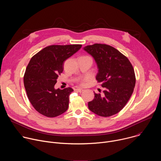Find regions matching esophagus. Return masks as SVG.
<instances>
[{
	"label": "esophagus",
	"instance_id": "34e87169",
	"mask_svg": "<svg viewBox=\"0 0 161 161\" xmlns=\"http://www.w3.org/2000/svg\"><path fill=\"white\" fill-rule=\"evenodd\" d=\"M83 90L81 89V88H76V91L79 92H82Z\"/></svg>",
	"mask_w": 161,
	"mask_h": 161
}]
</instances>
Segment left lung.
Listing matches in <instances>:
<instances>
[{"label": "left lung", "mask_w": 161, "mask_h": 161, "mask_svg": "<svg viewBox=\"0 0 161 161\" xmlns=\"http://www.w3.org/2000/svg\"><path fill=\"white\" fill-rule=\"evenodd\" d=\"M83 50L94 58L98 69L96 80L104 88L103 96L94 93V99L88 103L89 109L104 117L117 114L125 106L134 91L136 77L132 64L109 45L94 44Z\"/></svg>", "instance_id": "obj_1"}]
</instances>
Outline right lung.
I'll return each instance as SVG.
<instances>
[{
  "label": "right lung",
  "mask_w": 161,
  "mask_h": 161,
  "mask_svg": "<svg viewBox=\"0 0 161 161\" xmlns=\"http://www.w3.org/2000/svg\"><path fill=\"white\" fill-rule=\"evenodd\" d=\"M82 47L81 44L52 45L43 48L31 59L24 77L28 98L39 113L55 117L65 112L73 89L55 88L64 62Z\"/></svg>",
  "instance_id": "add662e5"
}]
</instances>
